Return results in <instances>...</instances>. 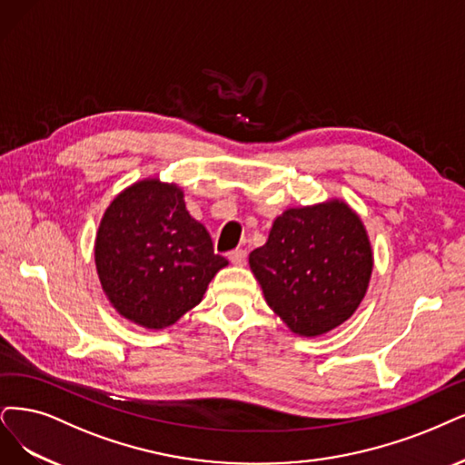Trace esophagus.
<instances>
[{"label":"esophagus","mask_w":465,"mask_h":465,"mask_svg":"<svg viewBox=\"0 0 465 465\" xmlns=\"http://www.w3.org/2000/svg\"><path fill=\"white\" fill-rule=\"evenodd\" d=\"M228 259H230V262H232L233 266H243V264L247 262V251L235 249V251H232V252L228 254Z\"/></svg>","instance_id":"1"}]
</instances>
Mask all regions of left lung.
I'll return each mask as SVG.
<instances>
[{
  "label": "left lung",
  "instance_id": "1",
  "mask_svg": "<svg viewBox=\"0 0 465 465\" xmlns=\"http://www.w3.org/2000/svg\"><path fill=\"white\" fill-rule=\"evenodd\" d=\"M268 306L287 328L318 337L347 322L362 302L373 252L362 220L345 201L287 209L268 242L249 254Z\"/></svg>",
  "mask_w": 465,
  "mask_h": 465
}]
</instances>
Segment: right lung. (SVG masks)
<instances>
[{
  "label": "right lung",
  "mask_w": 465,
  "mask_h": 465,
  "mask_svg": "<svg viewBox=\"0 0 465 465\" xmlns=\"http://www.w3.org/2000/svg\"><path fill=\"white\" fill-rule=\"evenodd\" d=\"M228 261L185 209L183 192L159 178L118 193L101 218L95 268L120 316L145 330H164L197 306Z\"/></svg>",
  "instance_id": "right-lung-1"
}]
</instances>
